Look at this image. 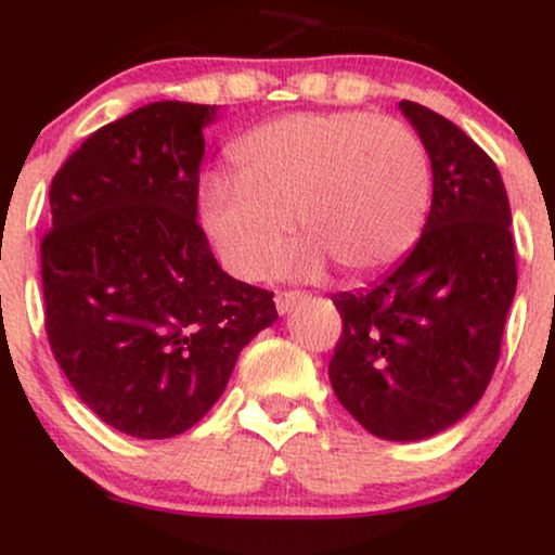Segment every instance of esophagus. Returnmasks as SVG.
I'll list each match as a JSON object with an SVG mask.
<instances>
[{"mask_svg":"<svg viewBox=\"0 0 555 555\" xmlns=\"http://www.w3.org/2000/svg\"><path fill=\"white\" fill-rule=\"evenodd\" d=\"M299 299H302V295H299V292H276V297H273V302H276L279 313L284 315V313H289L292 308H295Z\"/></svg>","mask_w":555,"mask_h":555,"instance_id":"34e87169","label":"esophagus"}]
</instances>
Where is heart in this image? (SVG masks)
<instances>
[{
    "instance_id": "b5f03b06",
    "label": "heart",
    "mask_w": 555,
    "mask_h": 555,
    "mask_svg": "<svg viewBox=\"0 0 555 555\" xmlns=\"http://www.w3.org/2000/svg\"><path fill=\"white\" fill-rule=\"evenodd\" d=\"M234 175L201 188V219L242 279L271 269L292 216L305 237L282 269L371 276L410 253L430 211L433 171L410 125L365 112L289 114L247 132Z\"/></svg>"
}]
</instances>
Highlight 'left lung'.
Listing matches in <instances>:
<instances>
[{"mask_svg": "<svg viewBox=\"0 0 555 555\" xmlns=\"http://www.w3.org/2000/svg\"><path fill=\"white\" fill-rule=\"evenodd\" d=\"M399 106L430 156V214L384 282L334 297L341 336L328 378L373 436L420 441L460 423L486 393L517 292V250L493 158L428 106Z\"/></svg>", "mask_w": 555, "mask_h": 555, "instance_id": "1", "label": "left lung"}]
</instances>
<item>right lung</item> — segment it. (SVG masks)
<instances>
[{
    "instance_id": "right-lung-1",
    "label": "right lung",
    "mask_w": 555,
    "mask_h": 555,
    "mask_svg": "<svg viewBox=\"0 0 555 555\" xmlns=\"http://www.w3.org/2000/svg\"><path fill=\"white\" fill-rule=\"evenodd\" d=\"M214 119L206 104L140 106L82 140L49 190V347L82 404L127 436L193 428L279 318L273 292L221 271L195 219Z\"/></svg>"
}]
</instances>
